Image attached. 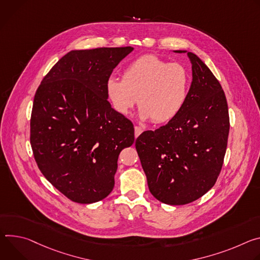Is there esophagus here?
<instances>
[{"instance_id": "obj_1", "label": "esophagus", "mask_w": 260, "mask_h": 260, "mask_svg": "<svg viewBox=\"0 0 260 260\" xmlns=\"http://www.w3.org/2000/svg\"><path fill=\"white\" fill-rule=\"evenodd\" d=\"M142 131H143V129H142V128H140V127H138V126H135V127H134L135 137H138V136L142 133Z\"/></svg>"}]
</instances>
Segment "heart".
<instances>
[{"label": "heart", "instance_id": "heart-1", "mask_svg": "<svg viewBox=\"0 0 260 260\" xmlns=\"http://www.w3.org/2000/svg\"><path fill=\"white\" fill-rule=\"evenodd\" d=\"M190 74L179 63H169L156 55H145L132 62L123 79L110 76L106 93L113 108L127 115L138 102V118L157 124L166 123L180 113L189 94Z\"/></svg>", "mask_w": 260, "mask_h": 260}]
</instances>
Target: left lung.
<instances>
[{
  "instance_id": "obj_1",
  "label": "left lung",
  "mask_w": 260,
  "mask_h": 260,
  "mask_svg": "<svg viewBox=\"0 0 260 260\" xmlns=\"http://www.w3.org/2000/svg\"><path fill=\"white\" fill-rule=\"evenodd\" d=\"M192 82L187 101L167 125L146 131L135 141L148 186L166 205L182 206L205 195L222 168L229 133L225 94L217 78L188 50Z\"/></svg>"
}]
</instances>
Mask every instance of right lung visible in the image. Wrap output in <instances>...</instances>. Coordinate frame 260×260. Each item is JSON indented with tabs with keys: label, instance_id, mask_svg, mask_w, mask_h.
Masks as SVG:
<instances>
[{
	"label": "right lung",
	"instance_id": "1",
	"mask_svg": "<svg viewBox=\"0 0 260 260\" xmlns=\"http://www.w3.org/2000/svg\"><path fill=\"white\" fill-rule=\"evenodd\" d=\"M133 47L71 50L35 94L31 146L46 180L89 205L113 189L118 158L134 142L132 123L108 102L106 80Z\"/></svg>",
	"mask_w": 260,
	"mask_h": 260
}]
</instances>
